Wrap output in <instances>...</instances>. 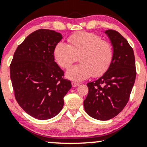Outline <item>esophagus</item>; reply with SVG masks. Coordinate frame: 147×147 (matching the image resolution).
Returning a JSON list of instances; mask_svg holds the SVG:
<instances>
[{
    "mask_svg": "<svg viewBox=\"0 0 147 147\" xmlns=\"http://www.w3.org/2000/svg\"><path fill=\"white\" fill-rule=\"evenodd\" d=\"M71 85L73 87H77V86H79V83H76V82H72Z\"/></svg>",
    "mask_w": 147,
    "mask_h": 147,
    "instance_id": "1",
    "label": "esophagus"
}]
</instances>
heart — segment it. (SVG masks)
Instances as JSON below:
<instances>
[{
    "instance_id": "1",
    "label": "heart",
    "mask_w": 147,
    "mask_h": 147,
    "mask_svg": "<svg viewBox=\"0 0 147 147\" xmlns=\"http://www.w3.org/2000/svg\"><path fill=\"white\" fill-rule=\"evenodd\" d=\"M69 44L58 42L53 51L55 60L59 67L68 69L79 57L80 64L66 72V77L74 81H82L90 76L99 77L111 65L113 50L108 41L90 32H78L68 38Z\"/></svg>"
}]
</instances>
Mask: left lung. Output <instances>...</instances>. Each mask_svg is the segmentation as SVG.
<instances>
[{"instance_id":"1","label":"left lung","mask_w":147,"mask_h":147,"mask_svg":"<svg viewBox=\"0 0 147 147\" xmlns=\"http://www.w3.org/2000/svg\"><path fill=\"white\" fill-rule=\"evenodd\" d=\"M105 33L113 48V59L99 79L87 84L89 92L83 102L86 113L99 121L113 118L123 109L136 77L135 55L128 42L114 30Z\"/></svg>"}]
</instances>
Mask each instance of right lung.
<instances>
[{"label": "right lung", "mask_w": 147, "mask_h": 147, "mask_svg": "<svg viewBox=\"0 0 147 147\" xmlns=\"http://www.w3.org/2000/svg\"><path fill=\"white\" fill-rule=\"evenodd\" d=\"M62 38L53 30H37L17 47L11 62L15 99L24 111L38 120L56 116L71 88L70 80L63 78L64 71L53 55Z\"/></svg>", "instance_id": "right-lung-1"}]
</instances>
